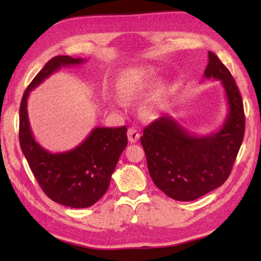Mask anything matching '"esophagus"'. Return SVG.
Returning <instances> with one entry per match:
<instances>
[{
    "label": "esophagus",
    "instance_id": "obj_1",
    "mask_svg": "<svg viewBox=\"0 0 261 261\" xmlns=\"http://www.w3.org/2000/svg\"><path fill=\"white\" fill-rule=\"evenodd\" d=\"M127 137H129L130 143H136V141H138L140 134L136 127H130V129L127 130Z\"/></svg>",
    "mask_w": 261,
    "mask_h": 261
}]
</instances>
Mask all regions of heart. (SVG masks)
<instances>
[{
  "mask_svg": "<svg viewBox=\"0 0 261 261\" xmlns=\"http://www.w3.org/2000/svg\"><path fill=\"white\" fill-rule=\"evenodd\" d=\"M155 79L156 71L151 67L129 69L118 78L117 93L123 100L134 99L151 86Z\"/></svg>",
  "mask_w": 261,
  "mask_h": 261,
  "instance_id": "heart-1",
  "label": "heart"
}]
</instances>
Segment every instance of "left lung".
Segmentation results:
<instances>
[{
  "label": "left lung",
  "instance_id": "8db88e82",
  "mask_svg": "<svg viewBox=\"0 0 261 261\" xmlns=\"http://www.w3.org/2000/svg\"><path fill=\"white\" fill-rule=\"evenodd\" d=\"M204 76L221 81L226 92L228 115L218 132L198 137L174 118L161 116L145 127L140 137L154 184L179 201L198 199L226 182L244 138L240 90L230 71L212 51Z\"/></svg>",
  "mask_w": 261,
  "mask_h": 261
}]
</instances>
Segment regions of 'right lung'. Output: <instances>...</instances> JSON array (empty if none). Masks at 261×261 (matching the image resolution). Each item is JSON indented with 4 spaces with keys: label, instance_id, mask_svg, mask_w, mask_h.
Masks as SVG:
<instances>
[{
    "label": "right lung",
    "instance_id": "right-lung-1",
    "mask_svg": "<svg viewBox=\"0 0 261 261\" xmlns=\"http://www.w3.org/2000/svg\"><path fill=\"white\" fill-rule=\"evenodd\" d=\"M84 62L81 57H53L25 90L19 108V144L34 177L51 200L72 208L94 205L107 192L115 167L127 145L126 126L95 127L77 147L50 153L35 141L31 131L28 99L30 92L51 73Z\"/></svg>",
    "mask_w": 261,
    "mask_h": 261
}]
</instances>
